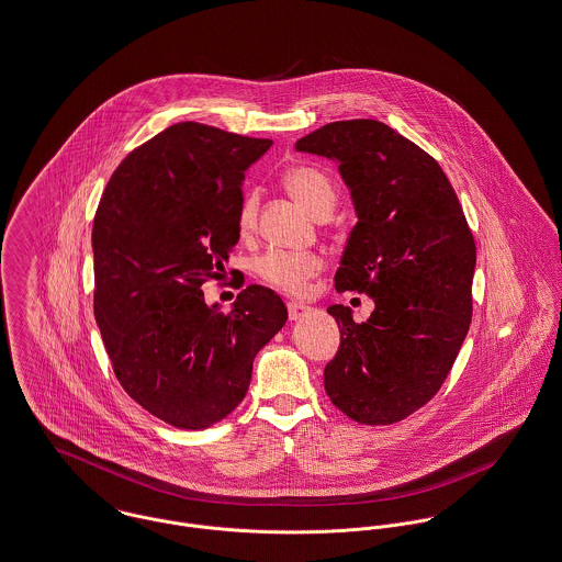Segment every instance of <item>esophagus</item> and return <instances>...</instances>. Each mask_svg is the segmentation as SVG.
I'll return each instance as SVG.
<instances>
[{
  "instance_id": "esophagus-1",
  "label": "esophagus",
  "mask_w": 562,
  "mask_h": 562,
  "mask_svg": "<svg viewBox=\"0 0 562 562\" xmlns=\"http://www.w3.org/2000/svg\"><path fill=\"white\" fill-rule=\"evenodd\" d=\"M307 310H310V305H305V303L289 302V318L291 321H300L302 316L307 314Z\"/></svg>"
}]
</instances>
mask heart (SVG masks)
Listing matches in <instances>:
<instances>
[{
    "instance_id": "obj_1",
    "label": "heart",
    "mask_w": 562,
    "mask_h": 562,
    "mask_svg": "<svg viewBox=\"0 0 562 562\" xmlns=\"http://www.w3.org/2000/svg\"><path fill=\"white\" fill-rule=\"evenodd\" d=\"M286 190L302 203L303 207L318 217L321 214H331L336 205V192L331 179L314 167H293L282 177ZM259 201L257 194H248L237 214V231L241 237H248L257 224ZM321 269V259L314 255L302 252H284L269 250L255 262V271L265 284L276 291L297 295L307 286V280L316 276Z\"/></svg>"
}]
</instances>
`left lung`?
I'll use <instances>...</instances> for the list:
<instances>
[{"instance_id":"1","label":"left lung","mask_w":562,"mask_h":562,"mask_svg":"<svg viewBox=\"0 0 562 562\" xmlns=\"http://www.w3.org/2000/svg\"><path fill=\"white\" fill-rule=\"evenodd\" d=\"M295 149L340 165L357 224L336 291L376 303L366 323L340 303L327 307L340 348L325 368V391L352 422L397 424L432 400L469 334L473 233L438 162L383 122H334Z\"/></svg>"}]
</instances>
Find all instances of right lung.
<instances>
[{"instance_id":"1","label":"right lung","mask_w":562,"mask_h":562,"mask_svg":"<svg viewBox=\"0 0 562 562\" xmlns=\"http://www.w3.org/2000/svg\"><path fill=\"white\" fill-rule=\"evenodd\" d=\"M269 138L181 122L130 151L93 217V314L130 397L181 430L222 422L246 397L252 361L286 323L259 284L228 312L201 286L239 241L244 171Z\"/></svg>"}]
</instances>
